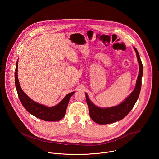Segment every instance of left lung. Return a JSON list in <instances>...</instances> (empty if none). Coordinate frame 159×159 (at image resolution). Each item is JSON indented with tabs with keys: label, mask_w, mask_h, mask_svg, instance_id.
Returning a JSON list of instances; mask_svg holds the SVG:
<instances>
[{
	"label": "left lung",
	"mask_w": 159,
	"mask_h": 159,
	"mask_svg": "<svg viewBox=\"0 0 159 159\" xmlns=\"http://www.w3.org/2000/svg\"><path fill=\"white\" fill-rule=\"evenodd\" d=\"M133 48L137 54L139 63V74L134 90L123 102L115 106L102 108L94 104L89 99L87 93H85L90 116L94 122L99 125L109 124L123 119L133 109L139 97L142 86V77L143 75V65L137 50L135 47Z\"/></svg>",
	"instance_id": "1"
}]
</instances>
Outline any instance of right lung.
<instances>
[{
	"mask_svg": "<svg viewBox=\"0 0 159 159\" xmlns=\"http://www.w3.org/2000/svg\"><path fill=\"white\" fill-rule=\"evenodd\" d=\"M18 60L16 65L15 85L17 94L22 106L30 114L35 117L46 121H57L61 120L66 112L70 98L75 93L72 92L67 94L62 101L57 105L52 107H47L44 105L36 102L31 99L22 90L17 77Z\"/></svg>",
	"mask_w": 159,
	"mask_h": 159,
	"instance_id": "add662e5",
	"label": "right lung"
}]
</instances>
